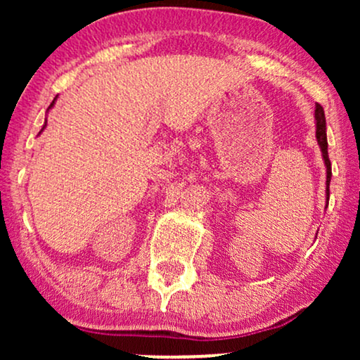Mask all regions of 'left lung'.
<instances>
[{
  "mask_svg": "<svg viewBox=\"0 0 360 360\" xmlns=\"http://www.w3.org/2000/svg\"><path fill=\"white\" fill-rule=\"evenodd\" d=\"M314 124H316V141L321 155L326 167V208L329 203V184H331V162L328 157V137H326V117H324V110L321 105L316 103V110H314Z\"/></svg>",
  "mask_w": 360,
  "mask_h": 360,
  "instance_id": "1",
  "label": "left lung"
}]
</instances>
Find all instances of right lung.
I'll return each instance as SVG.
<instances>
[{
    "label": "right lung",
    "mask_w": 360,
    "mask_h": 360,
    "mask_svg": "<svg viewBox=\"0 0 360 360\" xmlns=\"http://www.w3.org/2000/svg\"><path fill=\"white\" fill-rule=\"evenodd\" d=\"M56 101H57V98H53V101H52V105L51 106H49L47 108V112H49V110H51V108L53 106V105H56ZM46 126H47V120L46 121H44V126H42V129H41V132L44 131V129H46ZM41 132H39V134H41Z\"/></svg>",
    "instance_id": "add662e5"
}]
</instances>
